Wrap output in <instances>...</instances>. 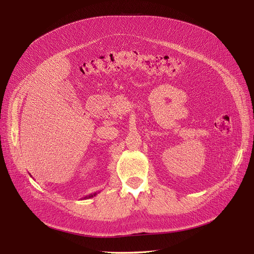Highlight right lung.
Here are the masks:
<instances>
[{
    "label": "right lung",
    "instance_id": "right-lung-1",
    "mask_svg": "<svg viewBox=\"0 0 254 254\" xmlns=\"http://www.w3.org/2000/svg\"><path fill=\"white\" fill-rule=\"evenodd\" d=\"M97 195V193H93V194H90V195H88V196H86V197H83V198H81V199H89V198H92V197H94V196H96Z\"/></svg>",
    "mask_w": 254,
    "mask_h": 254
}]
</instances>
